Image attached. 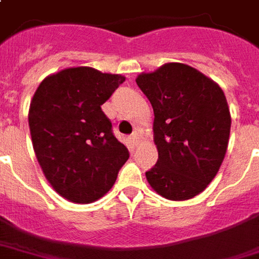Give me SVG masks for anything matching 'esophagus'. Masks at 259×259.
Masks as SVG:
<instances>
[{"mask_svg":"<svg viewBox=\"0 0 259 259\" xmlns=\"http://www.w3.org/2000/svg\"><path fill=\"white\" fill-rule=\"evenodd\" d=\"M131 141H133V145H137V142H138V134L134 133L131 135Z\"/></svg>","mask_w":259,"mask_h":259,"instance_id":"1","label":"esophagus"}]
</instances>
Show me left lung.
<instances>
[{
	"label": "left lung",
	"instance_id": "left-lung-1",
	"mask_svg": "<svg viewBox=\"0 0 259 259\" xmlns=\"http://www.w3.org/2000/svg\"><path fill=\"white\" fill-rule=\"evenodd\" d=\"M135 81L154 109L158 161L145 172L147 181L166 199L194 198L214 180L228 148L231 114L224 91L181 62L142 72Z\"/></svg>",
	"mask_w": 259,
	"mask_h": 259
}]
</instances>
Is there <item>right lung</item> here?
Masks as SVG:
<instances>
[{
    "mask_svg": "<svg viewBox=\"0 0 259 259\" xmlns=\"http://www.w3.org/2000/svg\"><path fill=\"white\" fill-rule=\"evenodd\" d=\"M125 77L72 67L42 79L31 100L28 124L47 181L62 198L91 204L104 197L130 158L101 105Z\"/></svg>",
    "mask_w": 259,
    "mask_h": 259,
    "instance_id": "add662e5",
    "label": "right lung"
}]
</instances>
